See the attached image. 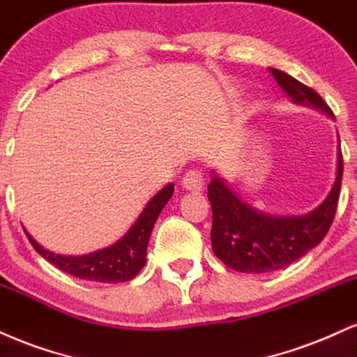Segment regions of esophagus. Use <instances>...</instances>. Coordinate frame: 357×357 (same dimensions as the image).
I'll return each mask as SVG.
<instances>
[{
  "label": "esophagus",
  "instance_id": "obj_1",
  "mask_svg": "<svg viewBox=\"0 0 357 357\" xmlns=\"http://www.w3.org/2000/svg\"><path fill=\"white\" fill-rule=\"evenodd\" d=\"M182 187L188 192H202L205 187V178L200 170H188L182 178Z\"/></svg>",
  "mask_w": 357,
  "mask_h": 357
}]
</instances>
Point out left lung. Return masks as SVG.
Wrapping results in <instances>:
<instances>
[{"label": "left lung", "mask_w": 357, "mask_h": 357, "mask_svg": "<svg viewBox=\"0 0 357 357\" xmlns=\"http://www.w3.org/2000/svg\"><path fill=\"white\" fill-rule=\"evenodd\" d=\"M275 82L292 103L319 110L334 120L333 112L312 88L271 68ZM336 178L328 197L316 208L303 215H271L244 202L232 187L211 170L208 200L212 205V250L225 266L245 274H266L299 261L314 249L334 220L342 180V155L337 135Z\"/></svg>", "instance_id": "8db88e82"}]
</instances>
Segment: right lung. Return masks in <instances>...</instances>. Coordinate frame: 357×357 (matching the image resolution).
I'll return each mask as SVG.
<instances>
[{
  "label": "right lung",
  "mask_w": 357,
  "mask_h": 357,
  "mask_svg": "<svg viewBox=\"0 0 357 357\" xmlns=\"http://www.w3.org/2000/svg\"><path fill=\"white\" fill-rule=\"evenodd\" d=\"M174 183H167L149 200L132 227L115 244L103 247L95 252L83 255L54 254L36 242L26 229L24 232L41 257L52 262L60 271L68 272L73 278L105 284L127 282L135 278L146 264V245L152 236L153 225L163 207L174 195Z\"/></svg>",
  "instance_id": "add662e5"
}]
</instances>
